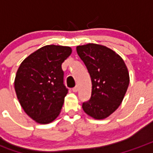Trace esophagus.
<instances>
[{
    "mask_svg": "<svg viewBox=\"0 0 153 153\" xmlns=\"http://www.w3.org/2000/svg\"><path fill=\"white\" fill-rule=\"evenodd\" d=\"M78 90H79V88H78V87H74V88H73V89H72V91H74V92H77V91H78Z\"/></svg>",
    "mask_w": 153,
    "mask_h": 153,
    "instance_id": "esophagus-1",
    "label": "esophagus"
}]
</instances>
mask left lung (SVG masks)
<instances>
[{"instance_id": "1", "label": "left lung", "mask_w": 153, "mask_h": 153, "mask_svg": "<svg viewBox=\"0 0 153 153\" xmlns=\"http://www.w3.org/2000/svg\"><path fill=\"white\" fill-rule=\"evenodd\" d=\"M76 50L92 84L91 98L82 103V109L94 119H105L123 102L130 82L127 67L117 53L104 45H79Z\"/></svg>"}]
</instances>
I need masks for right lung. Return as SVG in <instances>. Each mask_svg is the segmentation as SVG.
<instances>
[{"label":"right lung","instance_id":"right-lung-1","mask_svg":"<svg viewBox=\"0 0 153 153\" xmlns=\"http://www.w3.org/2000/svg\"><path fill=\"white\" fill-rule=\"evenodd\" d=\"M72 53L71 47L46 45L23 60L14 79L20 105L28 116L39 124L58 117L68 93L63 84L62 64Z\"/></svg>","mask_w":153,"mask_h":153}]
</instances>
